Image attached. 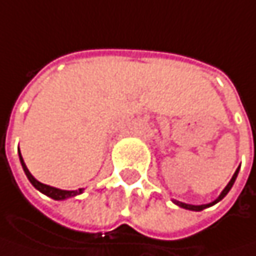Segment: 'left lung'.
<instances>
[{
  "instance_id": "left-lung-1",
  "label": "left lung",
  "mask_w": 256,
  "mask_h": 256,
  "mask_svg": "<svg viewBox=\"0 0 256 256\" xmlns=\"http://www.w3.org/2000/svg\"><path fill=\"white\" fill-rule=\"evenodd\" d=\"M240 168V167H239ZM239 168L236 170V173L233 174L232 177V180L228 182V184L224 188V190L221 192V195L214 202H211V204H206V205H190V204H183V202H178V200H173L176 205H178V206H182V208H186V210H190V211H202V210H205V208H208V206H211V205H214V204H217V202H220L222 198L226 196L227 194H228V190L232 189V186H233V183H234V180H236V177H238V173H239Z\"/></svg>"
}]
</instances>
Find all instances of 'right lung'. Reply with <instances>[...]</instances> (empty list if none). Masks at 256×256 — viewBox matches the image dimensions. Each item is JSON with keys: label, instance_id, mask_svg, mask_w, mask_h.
<instances>
[{"label": "right lung", "instance_id": "obj_1", "mask_svg": "<svg viewBox=\"0 0 256 256\" xmlns=\"http://www.w3.org/2000/svg\"><path fill=\"white\" fill-rule=\"evenodd\" d=\"M20 162H22V167H23L24 173H26V176H28L29 182L35 186L39 192H42V194H44V195H46V196L52 198V199H56V200H61V199H67V198L76 196V195L82 194V190H83V189H79V190H61V189H57V188H52V186L44 184V183L38 182L35 177L29 173V170H28V167H26V164H24V161H23L22 155H20Z\"/></svg>", "mask_w": 256, "mask_h": 256}]
</instances>
